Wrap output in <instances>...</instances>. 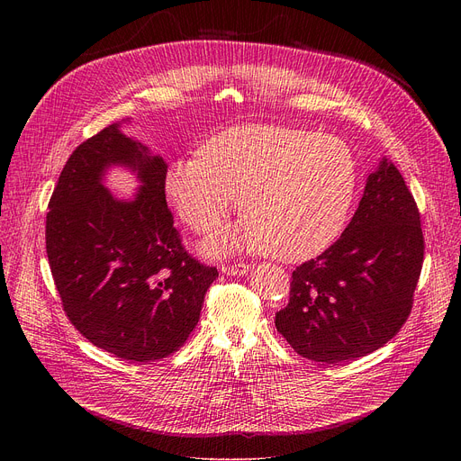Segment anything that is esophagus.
<instances>
[{
  "instance_id": "esophagus-1",
  "label": "esophagus",
  "mask_w": 461,
  "mask_h": 461,
  "mask_svg": "<svg viewBox=\"0 0 461 461\" xmlns=\"http://www.w3.org/2000/svg\"><path fill=\"white\" fill-rule=\"evenodd\" d=\"M252 267L247 263H231V265H222V273L228 276H240L247 275Z\"/></svg>"
}]
</instances>
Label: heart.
Returning <instances> with one entry per match:
<instances>
[{
  "instance_id": "b5f03b06",
  "label": "heart",
  "mask_w": 461,
  "mask_h": 461,
  "mask_svg": "<svg viewBox=\"0 0 461 461\" xmlns=\"http://www.w3.org/2000/svg\"><path fill=\"white\" fill-rule=\"evenodd\" d=\"M164 190L181 221L196 231L221 224L239 196L245 216L205 237L202 254L267 250L284 261H304L342 233L357 166L348 145L334 136L247 125L209 140L202 157L174 158Z\"/></svg>"
}]
</instances>
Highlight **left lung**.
<instances>
[{
	"mask_svg": "<svg viewBox=\"0 0 461 461\" xmlns=\"http://www.w3.org/2000/svg\"><path fill=\"white\" fill-rule=\"evenodd\" d=\"M424 259L420 214L400 169L383 157L342 237L294 271L276 330L304 358L365 357L405 323Z\"/></svg>",
	"mask_w": 461,
	"mask_h": 461,
	"instance_id": "left-lung-1",
	"label": "left lung"
}]
</instances>
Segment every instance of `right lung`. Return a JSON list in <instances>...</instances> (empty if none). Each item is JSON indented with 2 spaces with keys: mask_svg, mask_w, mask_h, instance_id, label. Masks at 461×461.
I'll list each match as a JSON object with an SVG mask.
<instances>
[{
  "mask_svg": "<svg viewBox=\"0 0 461 461\" xmlns=\"http://www.w3.org/2000/svg\"><path fill=\"white\" fill-rule=\"evenodd\" d=\"M86 140L48 203L46 254L70 323L119 358L151 362L177 351L198 325L214 267L192 259L167 209V164L121 127ZM113 167L140 186L119 199L104 186Z\"/></svg>",
  "mask_w": 461,
  "mask_h": 461,
  "instance_id": "1",
  "label": "right lung"
}]
</instances>
